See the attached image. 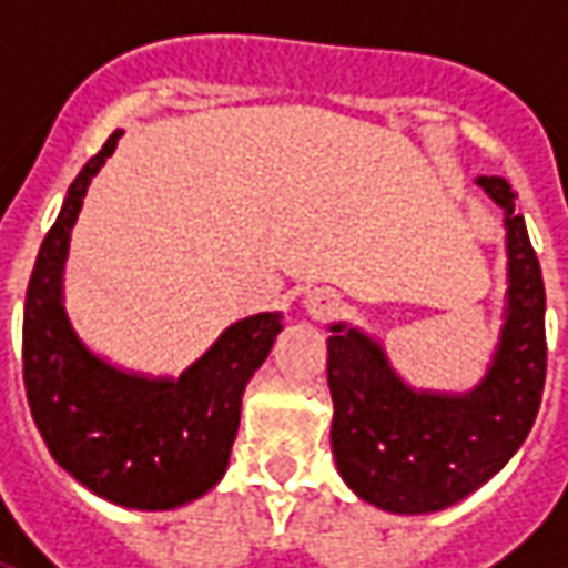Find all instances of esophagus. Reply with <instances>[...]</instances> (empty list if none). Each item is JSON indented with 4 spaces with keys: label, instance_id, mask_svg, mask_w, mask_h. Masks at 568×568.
Returning a JSON list of instances; mask_svg holds the SVG:
<instances>
[{
    "label": "esophagus",
    "instance_id": "34e87169",
    "mask_svg": "<svg viewBox=\"0 0 568 568\" xmlns=\"http://www.w3.org/2000/svg\"><path fill=\"white\" fill-rule=\"evenodd\" d=\"M341 310V297L328 292V288H316L307 295V313L313 320H328Z\"/></svg>",
    "mask_w": 568,
    "mask_h": 568
}]
</instances>
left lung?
Returning a JSON list of instances; mask_svg holds the SVG:
<instances>
[{
	"label": "left lung",
	"mask_w": 568,
	"mask_h": 568,
	"mask_svg": "<svg viewBox=\"0 0 568 568\" xmlns=\"http://www.w3.org/2000/svg\"><path fill=\"white\" fill-rule=\"evenodd\" d=\"M477 185L505 210L508 304L499 346L471 393H417L381 344L344 322L328 337V386L337 471L358 499L393 514L456 505L499 471L536 423L548 341L545 283L511 185L480 175Z\"/></svg>",
	"instance_id": "obj_1"
}]
</instances>
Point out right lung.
<instances>
[{"instance_id": "obj_1", "label": "right lung", "mask_w": 568, "mask_h": 568, "mask_svg": "<svg viewBox=\"0 0 568 568\" xmlns=\"http://www.w3.org/2000/svg\"><path fill=\"white\" fill-rule=\"evenodd\" d=\"M118 140L121 130L81 166L39 248L23 307V386L57 465L115 505L166 511L222 480L243 389L283 332V313L234 322L179 381L112 368L81 344L63 310V264L88 185Z\"/></svg>"}]
</instances>
